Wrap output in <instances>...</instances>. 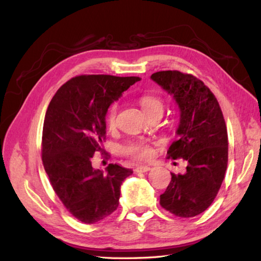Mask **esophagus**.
I'll list each match as a JSON object with an SVG mask.
<instances>
[{
  "label": "esophagus",
  "mask_w": 261,
  "mask_h": 261,
  "mask_svg": "<svg viewBox=\"0 0 261 261\" xmlns=\"http://www.w3.org/2000/svg\"><path fill=\"white\" fill-rule=\"evenodd\" d=\"M151 168L149 166H138V167L135 169L136 173H146V171H149Z\"/></svg>",
  "instance_id": "esophagus-1"
}]
</instances>
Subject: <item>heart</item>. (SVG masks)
I'll list each match as a JSON object with an SVG mask.
<instances>
[{"instance_id":"1","label":"heart","mask_w":261,"mask_h":261,"mask_svg":"<svg viewBox=\"0 0 261 261\" xmlns=\"http://www.w3.org/2000/svg\"><path fill=\"white\" fill-rule=\"evenodd\" d=\"M139 103L141 108L147 115H150L154 112H163L164 102L163 99L156 96L146 94L139 98ZM116 116H118V104H111L105 113V124L109 129H112L116 124ZM123 152L134 159L137 160H148L152 156V147L145 141L132 142L123 148Z\"/></svg>"}]
</instances>
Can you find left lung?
Masks as SVG:
<instances>
[{
  "mask_svg": "<svg viewBox=\"0 0 261 261\" xmlns=\"http://www.w3.org/2000/svg\"><path fill=\"white\" fill-rule=\"evenodd\" d=\"M151 80L173 95L180 110L178 139L168 159H185L184 175L171 173L160 195V205L179 218L204 212L219 193L228 166V131L218 99L197 77L178 70H163Z\"/></svg>",
  "mask_w": 261,
  "mask_h": 261,
  "instance_id": "left-lung-1",
  "label": "left lung"
}]
</instances>
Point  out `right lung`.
I'll use <instances>...</instances> for the list:
<instances>
[{
	"label": "right lung",
	"instance_id": "add662e5",
	"mask_svg": "<svg viewBox=\"0 0 261 261\" xmlns=\"http://www.w3.org/2000/svg\"><path fill=\"white\" fill-rule=\"evenodd\" d=\"M140 77L81 75L66 82L51 98L42 129V164L68 212L81 222L96 223L119 206L120 187L134 171L110 164L107 173L92 167L102 151L105 113Z\"/></svg>",
	"mask_w": 261,
	"mask_h": 261
}]
</instances>
